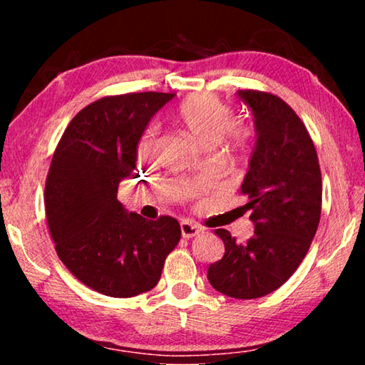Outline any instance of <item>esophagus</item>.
Listing matches in <instances>:
<instances>
[{
  "instance_id": "obj_1",
  "label": "esophagus",
  "mask_w": 365,
  "mask_h": 365,
  "mask_svg": "<svg viewBox=\"0 0 365 365\" xmlns=\"http://www.w3.org/2000/svg\"><path fill=\"white\" fill-rule=\"evenodd\" d=\"M180 232L183 238H193L200 233V228H197L195 224H191L188 220H182L180 222Z\"/></svg>"
}]
</instances>
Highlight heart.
Listing matches in <instances>:
<instances>
[{"label":"heart","mask_w":365,"mask_h":365,"mask_svg":"<svg viewBox=\"0 0 365 365\" xmlns=\"http://www.w3.org/2000/svg\"><path fill=\"white\" fill-rule=\"evenodd\" d=\"M174 120L205 148H214L224 138L225 133L230 153L246 150L252 140V132L248 127H232L235 110L217 96L209 93L190 95L182 100L174 110ZM156 141L158 127L151 123L138 138V156L150 159L156 150Z\"/></svg>","instance_id":"obj_1"}]
</instances>
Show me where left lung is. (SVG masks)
<instances>
[{"mask_svg":"<svg viewBox=\"0 0 365 365\" xmlns=\"http://www.w3.org/2000/svg\"><path fill=\"white\" fill-rule=\"evenodd\" d=\"M238 96L255 113L257 132L242 185L255 235L238 243L217 228L225 252L209 265L207 280L230 298L255 299L280 288L307 255L322 211V175L311 135L282 98L259 90Z\"/></svg>","mask_w":365,"mask_h":365,"instance_id":"obj_1","label":"left lung"}]
</instances>
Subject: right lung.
Masks as SVG:
<instances>
[{
  "instance_id": "obj_1",
  "label": "right lung",
  "mask_w": 365,
  "mask_h": 365,
  "mask_svg": "<svg viewBox=\"0 0 365 365\" xmlns=\"http://www.w3.org/2000/svg\"><path fill=\"white\" fill-rule=\"evenodd\" d=\"M174 93L104 96L69 122L53 154L45 211L54 250L83 285L113 298H132L158 285L165 257L180 242L170 215L148 220L117 200L130 175L148 122Z\"/></svg>"
}]
</instances>
